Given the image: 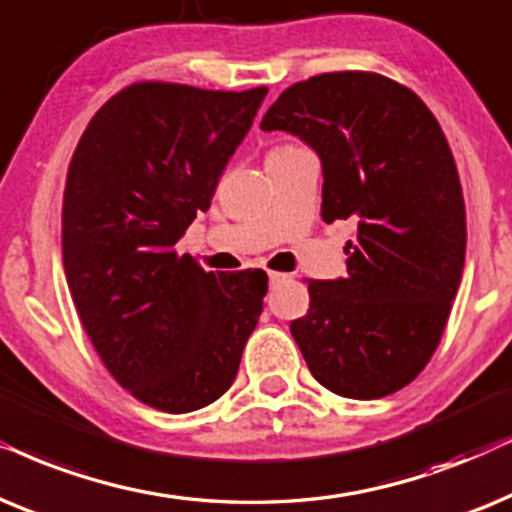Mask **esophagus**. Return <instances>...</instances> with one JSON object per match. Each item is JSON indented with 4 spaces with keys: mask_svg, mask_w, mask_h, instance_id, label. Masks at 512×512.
<instances>
[{
    "mask_svg": "<svg viewBox=\"0 0 512 512\" xmlns=\"http://www.w3.org/2000/svg\"><path fill=\"white\" fill-rule=\"evenodd\" d=\"M285 278H288V274H278V271H269V283H271V285L283 283Z\"/></svg>",
    "mask_w": 512,
    "mask_h": 512,
    "instance_id": "34e87169",
    "label": "esophagus"
}]
</instances>
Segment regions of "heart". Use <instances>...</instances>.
<instances>
[{
    "instance_id": "b5f03b06",
    "label": "heart",
    "mask_w": 512,
    "mask_h": 512,
    "mask_svg": "<svg viewBox=\"0 0 512 512\" xmlns=\"http://www.w3.org/2000/svg\"><path fill=\"white\" fill-rule=\"evenodd\" d=\"M297 149H302V147H297V145H278V147H274L269 152V156H283V154H290V152H297Z\"/></svg>"
}]
</instances>
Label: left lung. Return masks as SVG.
<instances>
[{
    "label": "left lung",
    "instance_id": "obj_1",
    "mask_svg": "<svg viewBox=\"0 0 512 512\" xmlns=\"http://www.w3.org/2000/svg\"><path fill=\"white\" fill-rule=\"evenodd\" d=\"M262 131H288L323 163L330 224L353 220L346 278L309 281L290 332L318 384L384 398L438 349L466 257L452 149L424 100L377 72H327L285 88Z\"/></svg>",
    "mask_w": 512,
    "mask_h": 512
}]
</instances>
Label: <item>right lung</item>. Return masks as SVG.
<instances>
[{
  "instance_id": "1",
  "label": "right lung",
  "mask_w": 512,
  "mask_h": 512,
  "mask_svg": "<svg viewBox=\"0 0 512 512\" xmlns=\"http://www.w3.org/2000/svg\"><path fill=\"white\" fill-rule=\"evenodd\" d=\"M267 91L138 81L95 112L74 149L67 288L109 374L154 410L194 412L227 393L260 320L262 269L213 274L175 243L210 208Z\"/></svg>"
}]
</instances>
